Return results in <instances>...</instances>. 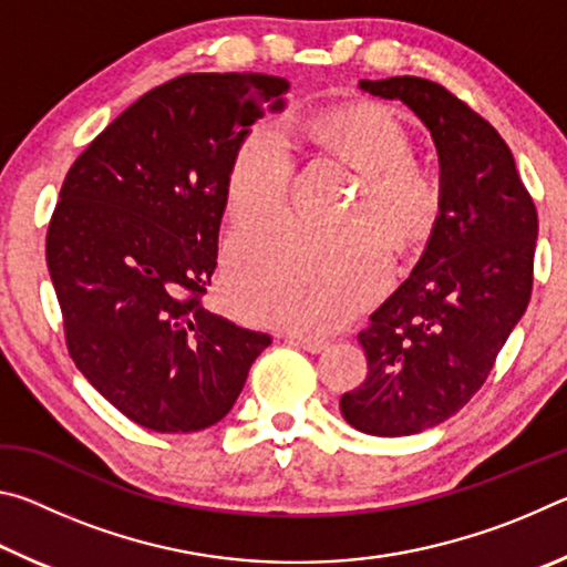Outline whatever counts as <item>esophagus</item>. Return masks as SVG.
<instances>
[{"mask_svg": "<svg viewBox=\"0 0 567 567\" xmlns=\"http://www.w3.org/2000/svg\"><path fill=\"white\" fill-rule=\"evenodd\" d=\"M287 338H290L295 344H300V348H302V350H307V352H322L324 348H328V340H322V338H312V334L290 332V334H287Z\"/></svg>", "mask_w": 567, "mask_h": 567, "instance_id": "1", "label": "esophagus"}]
</instances>
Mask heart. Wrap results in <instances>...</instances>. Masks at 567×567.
<instances>
[{
    "mask_svg": "<svg viewBox=\"0 0 567 567\" xmlns=\"http://www.w3.org/2000/svg\"><path fill=\"white\" fill-rule=\"evenodd\" d=\"M360 169L348 227L318 229L292 219L247 229L227 247L225 297L239 315L297 330H330L358 312L390 280V249L417 247L443 215V187L410 159L412 140L382 104H344L302 122L257 127L227 172V213L237 225L280 215L295 175L290 137Z\"/></svg>",
    "mask_w": 567,
    "mask_h": 567,
    "instance_id": "b5f03b06",
    "label": "heart"
}]
</instances>
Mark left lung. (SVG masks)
I'll use <instances>...</instances> for the list:
<instances>
[{
    "mask_svg": "<svg viewBox=\"0 0 567 567\" xmlns=\"http://www.w3.org/2000/svg\"><path fill=\"white\" fill-rule=\"evenodd\" d=\"M360 90L408 104L440 157L443 215L358 334L368 378L340 398L354 430L400 437L455 415L491 375L530 302L537 213L505 140L443 84L405 74Z\"/></svg>",
    "mask_w": 567,
    "mask_h": 567,
    "instance_id": "1",
    "label": "left lung"
}]
</instances>
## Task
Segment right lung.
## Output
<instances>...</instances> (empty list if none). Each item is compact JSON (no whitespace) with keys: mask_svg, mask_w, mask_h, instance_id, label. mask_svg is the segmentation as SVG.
Segmentation results:
<instances>
[{"mask_svg":"<svg viewBox=\"0 0 567 567\" xmlns=\"http://www.w3.org/2000/svg\"><path fill=\"white\" fill-rule=\"evenodd\" d=\"M290 82L182 74L124 110L74 159L47 229L66 350L92 388L155 433L233 410L272 338L205 310L227 172Z\"/></svg>","mask_w":567,"mask_h":567,"instance_id":"1","label":"right lung"}]
</instances>
